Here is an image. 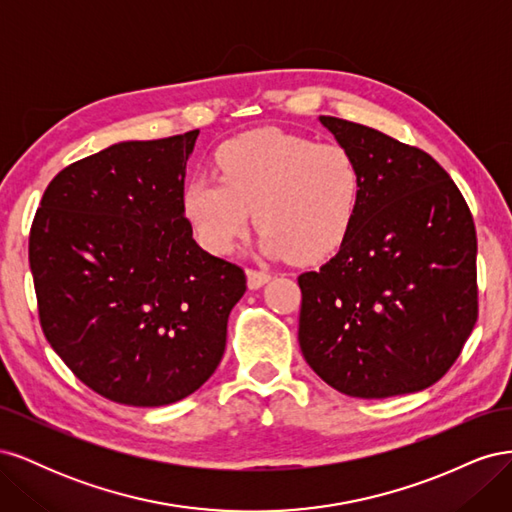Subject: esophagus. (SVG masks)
<instances>
[{
    "instance_id": "1",
    "label": "esophagus",
    "mask_w": 512,
    "mask_h": 512,
    "mask_svg": "<svg viewBox=\"0 0 512 512\" xmlns=\"http://www.w3.org/2000/svg\"><path fill=\"white\" fill-rule=\"evenodd\" d=\"M271 280V273L260 271V269H247V286L252 290H258Z\"/></svg>"
}]
</instances>
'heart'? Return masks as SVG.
Masks as SVG:
<instances>
[{"label":"heart","instance_id":"b5f03b06","mask_svg":"<svg viewBox=\"0 0 512 512\" xmlns=\"http://www.w3.org/2000/svg\"><path fill=\"white\" fill-rule=\"evenodd\" d=\"M220 177L198 175L183 190V213L211 252H230L252 222L269 256L314 262L348 237L363 194V170L342 143L277 130L230 138L215 153Z\"/></svg>","mask_w":512,"mask_h":512}]
</instances>
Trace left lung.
Here are the masks:
<instances>
[{
  "label": "left lung",
  "mask_w": 512,
  "mask_h": 512,
  "mask_svg": "<svg viewBox=\"0 0 512 512\" xmlns=\"http://www.w3.org/2000/svg\"><path fill=\"white\" fill-rule=\"evenodd\" d=\"M363 170L339 252L299 275V344L335 391L384 399L423 391L461 354L478 318L476 228L429 153L361 123L320 117Z\"/></svg>",
  "instance_id": "obj_1"
}]
</instances>
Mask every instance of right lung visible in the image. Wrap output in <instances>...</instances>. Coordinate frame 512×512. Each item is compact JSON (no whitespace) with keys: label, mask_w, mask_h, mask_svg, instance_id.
I'll return each mask as SVG.
<instances>
[{"label":"right lung","mask_w":512,"mask_h":512,"mask_svg":"<svg viewBox=\"0 0 512 512\" xmlns=\"http://www.w3.org/2000/svg\"><path fill=\"white\" fill-rule=\"evenodd\" d=\"M198 130L111 145L49 183L29 232L44 337L117 404L156 408L218 369L245 273L192 239L185 164Z\"/></svg>","instance_id":"1"}]
</instances>
